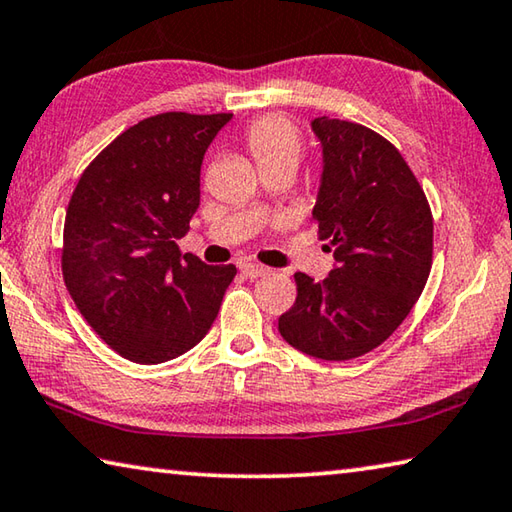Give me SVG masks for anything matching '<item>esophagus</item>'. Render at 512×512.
Instances as JSON below:
<instances>
[{"label":"esophagus","mask_w":512,"mask_h":512,"mask_svg":"<svg viewBox=\"0 0 512 512\" xmlns=\"http://www.w3.org/2000/svg\"><path fill=\"white\" fill-rule=\"evenodd\" d=\"M241 273L250 277V280H255V277H264V275L271 273V268H266L262 264H255V262H246V264H241Z\"/></svg>","instance_id":"esophagus-1"}]
</instances>
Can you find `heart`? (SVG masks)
Masks as SVG:
<instances>
[{"mask_svg": "<svg viewBox=\"0 0 512 512\" xmlns=\"http://www.w3.org/2000/svg\"><path fill=\"white\" fill-rule=\"evenodd\" d=\"M246 146L259 171L300 160V135L289 119L268 115L255 121L246 133Z\"/></svg>", "mask_w": 512, "mask_h": 512, "instance_id": "b5f03b06", "label": "heart"}]
</instances>
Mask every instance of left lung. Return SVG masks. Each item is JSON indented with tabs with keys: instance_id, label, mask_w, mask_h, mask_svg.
Masks as SVG:
<instances>
[{
	"instance_id": "obj_1",
	"label": "left lung",
	"mask_w": 512,
	"mask_h": 512,
	"mask_svg": "<svg viewBox=\"0 0 512 512\" xmlns=\"http://www.w3.org/2000/svg\"><path fill=\"white\" fill-rule=\"evenodd\" d=\"M311 131L323 146L311 221L336 264L323 282L293 275L298 298L277 329L309 357L348 361L384 343L420 298L433 219L418 178L379 133L329 117H316Z\"/></svg>"
}]
</instances>
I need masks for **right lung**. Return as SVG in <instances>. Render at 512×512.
I'll list each match as a JSON object with an SVG mask.
<instances>
[{
    "label": "right lung",
    "instance_id": "obj_1",
    "mask_svg": "<svg viewBox=\"0 0 512 512\" xmlns=\"http://www.w3.org/2000/svg\"><path fill=\"white\" fill-rule=\"evenodd\" d=\"M232 119L162 112L115 137L69 198L65 287L88 325L135 363L176 359L210 332L235 264L180 253L201 205L207 146Z\"/></svg>",
    "mask_w": 512,
    "mask_h": 512
}]
</instances>
